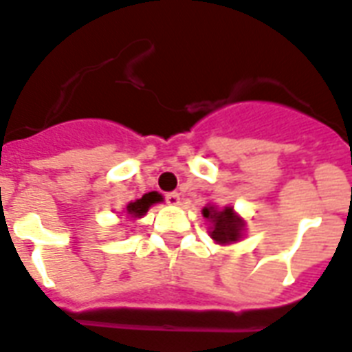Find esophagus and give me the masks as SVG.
Returning a JSON list of instances; mask_svg holds the SVG:
<instances>
[{"mask_svg":"<svg viewBox=\"0 0 352 352\" xmlns=\"http://www.w3.org/2000/svg\"><path fill=\"white\" fill-rule=\"evenodd\" d=\"M166 202L168 204L177 206L179 202H181V195H179L177 191H170V193H166Z\"/></svg>","mask_w":352,"mask_h":352,"instance_id":"esophagus-1","label":"esophagus"}]
</instances>
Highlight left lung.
<instances>
[{"label":"left lung","instance_id":"left-lung-1","mask_svg":"<svg viewBox=\"0 0 352 352\" xmlns=\"http://www.w3.org/2000/svg\"><path fill=\"white\" fill-rule=\"evenodd\" d=\"M202 215L213 222L210 235L219 244H230V242H236L241 239L244 222L233 213V208H226L222 211H217L215 208H204Z\"/></svg>","mask_w":352,"mask_h":352}]
</instances>
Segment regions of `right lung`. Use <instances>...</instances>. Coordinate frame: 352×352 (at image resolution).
<instances>
[{
    "label": "right lung",
    "mask_w": 352,
    "mask_h": 352,
    "mask_svg": "<svg viewBox=\"0 0 352 352\" xmlns=\"http://www.w3.org/2000/svg\"><path fill=\"white\" fill-rule=\"evenodd\" d=\"M162 197L157 193V191H150V193H146V195H142L141 199H137L135 202H130V204L126 206V213L128 215H131L133 219H139V217H142L144 213L148 211V208H150L151 204H155V202H161Z\"/></svg>",
    "instance_id": "right-lung-1"
}]
</instances>
